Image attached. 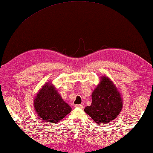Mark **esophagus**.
<instances>
[{"mask_svg": "<svg viewBox=\"0 0 153 153\" xmlns=\"http://www.w3.org/2000/svg\"><path fill=\"white\" fill-rule=\"evenodd\" d=\"M75 107H77V108H83V105H82V104H78V105H76Z\"/></svg>", "mask_w": 153, "mask_h": 153, "instance_id": "1", "label": "esophagus"}]
</instances>
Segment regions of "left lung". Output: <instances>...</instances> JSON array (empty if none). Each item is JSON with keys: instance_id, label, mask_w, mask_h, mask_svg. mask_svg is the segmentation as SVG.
Listing matches in <instances>:
<instances>
[{"instance_id": "obj_1", "label": "left lung", "mask_w": 153, "mask_h": 153, "mask_svg": "<svg viewBox=\"0 0 153 153\" xmlns=\"http://www.w3.org/2000/svg\"><path fill=\"white\" fill-rule=\"evenodd\" d=\"M92 104L85 112L97 124L107 123L118 116L122 108L120 92L108 77L102 80L92 94Z\"/></svg>"}]
</instances>
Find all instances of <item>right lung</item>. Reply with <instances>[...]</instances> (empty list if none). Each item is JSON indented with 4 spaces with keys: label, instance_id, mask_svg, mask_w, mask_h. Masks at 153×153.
Masks as SVG:
<instances>
[{
    "label": "right lung",
    "instance_id": "obj_1",
    "mask_svg": "<svg viewBox=\"0 0 153 153\" xmlns=\"http://www.w3.org/2000/svg\"><path fill=\"white\" fill-rule=\"evenodd\" d=\"M34 107L40 118L50 123L58 122L72 111L50 84L45 85L38 92L34 100Z\"/></svg>",
    "mask_w": 153,
    "mask_h": 153
}]
</instances>
